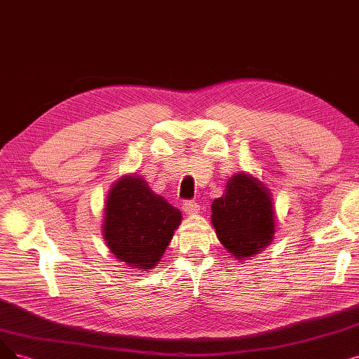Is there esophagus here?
<instances>
[{"label":"esophagus","mask_w":359,"mask_h":359,"mask_svg":"<svg viewBox=\"0 0 359 359\" xmlns=\"http://www.w3.org/2000/svg\"><path fill=\"white\" fill-rule=\"evenodd\" d=\"M182 210H184L185 215H190V217H191V215L200 213V206H198L197 202H185L182 205Z\"/></svg>","instance_id":"1"}]
</instances>
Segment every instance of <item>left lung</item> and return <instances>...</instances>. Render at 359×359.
Wrapping results in <instances>:
<instances>
[{
  "label": "left lung",
  "mask_w": 359,
  "mask_h": 359,
  "mask_svg": "<svg viewBox=\"0 0 359 359\" xmlns=\"http://www.w3.org/2000/svg\"><path fill=\"white\" fill-rule=\"evenodd\" d=\"M212 225L221 245L237 259L259 253L274 240L276 208L262 181L237 172L225 184L222 197L212 202Z\"/></svg>",
  "instance_id": "1"
}]
</instances>
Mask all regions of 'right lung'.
<instances>
[{
  "label": "right lung",
  "mask_w": 359,
  "mask_h": 359,
  "mask_svg": "<svg viewBox=\"0 0 359 359\" xmlns=\"http://www.w3.org/2000/svg\"><path fill=\"white\" fill-rule=\"evenodd\" d=\"M104 206L102 233L109 250L137 272L153 269L181 224V212L135 174L113 182Z\"/></svg>",
  "instance_id": "add662e5"
}]
</instances>
